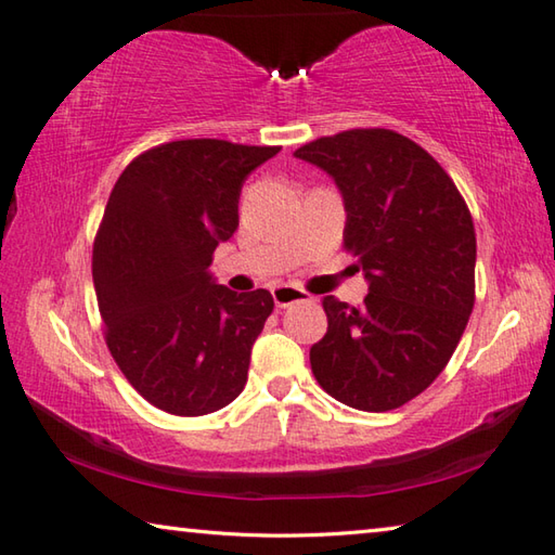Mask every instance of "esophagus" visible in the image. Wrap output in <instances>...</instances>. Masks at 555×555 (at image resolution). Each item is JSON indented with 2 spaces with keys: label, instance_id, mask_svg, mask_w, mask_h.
I'll use <instances>...</instances> for the list:
<instances>
[{
  "label": "esophagus",
  "instance_id": "34e87169",
  "mask_svg": "<svg viewBox=\"0 0 555 555\" xmlns=\"http://www.w3.org/2000/svg\"><path fill=\"white\" fill-rule=\"evenodd\" d=\"M271 296H274L276 308H288L291 304H298V300H308L306 291L296 286H274L271 288Z\"/></svg>",
  "mask_w": 555,
  "mask_h": 555
}]
</instances>
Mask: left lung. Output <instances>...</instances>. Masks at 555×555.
Returning <instances> with one entry per match:
<instances>
[{"label":"left lung","mask_w":555,"mask_h":555,"mask_svg":"<svg viewBox=\"0 0 555 555\" xmlns=\"http://www.w3.org/2000/svg\"><path fill=\"white\" fill-rule=\"evenodd\" d=\"M294 156L335 178L343 247L370 281L362 306L323 298L327 333L311 347V370L347 406L399 409L446 370L473 313V215L446 168L399 131L347 129Z\"/></svg>","instance_id":"left-lung-1"}]
</instances>
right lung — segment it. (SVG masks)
Here are the masks:
<instances>
[{
  "mask_svg": "<svg viewBox=\"0 0 555 555\" xmlns=\"http://www.w3.org/2000/svg\"><path fill=\"white\" fill-rule=\"evenodd\" d=\"M279 149L224 139L158 144L109 193L92 244L105 343L131 387L173 416L218 411L247 384L274 298L267 288L218 286L208 267L237 230L244 178Z\"/></svg>",
  "mask_w": 555,
  "mask_h": 555,
  "instance_id": "obj_1",
  "label": "right lung"
}]
</instances>
